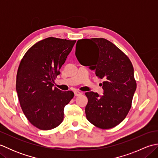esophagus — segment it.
Returning a JSON list of instances; mask_svg holds the SVG:
<instances>
[{
  "instance_id": "34e87169",
  "label": "esophagus",
  "mask_w": 158,
  "mask_h": 158,
  "mask_svg": "<svg viewBox=\"0 0 158 158\" xmlns=\"http://www.w3.org/2000/svg\"><path fill=\"white\" fill-rule=\"evenodd\" d=\"M83 94V92H79V91H75V96H79L80 95H81Z\"/></svg>"
}]
</instances>
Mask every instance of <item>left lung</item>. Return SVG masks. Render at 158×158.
Here are the masks:
<instances>
[{"mask_svg":"<svg viewBox=\"0 0 158 158\" xmlns=\"http://www.w3.org/2000/svg\"><path fill=\"white\" fill-rule=\"evenodd\" d=\"M88 52L86 58L81 48ZM75 55L80 63L96 70V75L104 79V95L85 93L88 102L85 115L89 122L101 129L115 127L126 118L132 106L136 83L134 68L129 58L122 50L103 38L79 40Z\"/></svg>","mask_w":158,"mask_h":158,"instance_id":"left-lung-1","label":"left lung"}]
</instances>
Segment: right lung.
Here are the masks:
<instances>
[{"label":"right lung","instance_id":"1","mask_svg":"<svg viewBox=\"0 0 158 158\" xmlns=\"http://www.w3.org/2000/svg\"><path fill=\"white\" fill-rule=\"evenodd\" d=\"M76 41L49 37L32 45L23 56L16 76V91L22 111L32 125L43 130L58 127L72 91L53 88V81Z\"/></svg>","mask_w":158,"mask_h":158}]
</instances>
